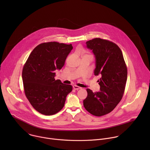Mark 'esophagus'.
I'll list each match as a JSON object with an SVG mask.
<instances>
[{"label": "esophagus", "mask_w": 150, "mask_h": 150, "mask_svg": "<svg viewBox=\"0 0 150 150\" xmlns=\"http://www.w3.org/2000/svg\"><path fill=\"white\" fill-rule=\"evenodd\" d=\"M73 88H74V89H75V90H79V89H81V87H78V86H76V85H73Z\"/></svg>", "instance_id": "34e87169"}]
</instances>
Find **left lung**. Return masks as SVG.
Returning <instances> with one entry per match:
<instances>
[{"label":"left lung","instance_id":"left-lung-1","mask_svg":"<svg viewBox=\"0 0 150 150\" xmlns=\"http://www.w3.org/2000/svg\"><path fill=\"white\" fill-rule=\"evenodd\" d=\"M96 60L94 75L98 80L100 91L93 92L87 88V97L83 106L91 114L101 116L111 112L121 100L127 80V68L120 48L113 42L94 38L86 42Z\"/></svg>","mask_w":150,"mask_h":150}]
</instances>
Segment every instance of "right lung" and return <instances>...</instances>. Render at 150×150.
Returning <instances> with one entry per match:
<instances>
[{
	"label": "right lung",
	"instance_id": "obj_1",
	"mask_svg": "<svg viewBox=\"0 0 150 150\" xmlns=\"http://www.w3.org/2000/svg\"><path fill=\"white\" fill-rule=\"evenodd\" d=\"M72 45L44 42L31 53L23 68L22 78L25 96L33 108L45 115H53L62 109L71 85L56 80L55 71L60 70L72 50Z\"/></svg>",
	"mask_w": 150,
	"mask_h": 150
}]
</instances>
